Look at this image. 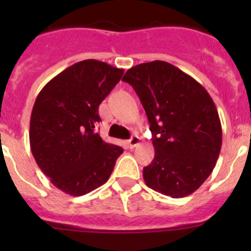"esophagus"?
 <instances>
[{"label":"esophagus","instance_id":"1","mask_svg":"<svg viewBox=\"0 0 251 251\" xmlns=\"http://www.w3.org/2000/svg\"><path fill=\"white\" fill-rule=\"evenodd\" d=\"M139 143H141V138H139L138 136H133L132 138H130L129 141H128V146H129V148L137 147V146H138Z\"/></svg>","mask_w":251,"mask_h":251}]
</instances>
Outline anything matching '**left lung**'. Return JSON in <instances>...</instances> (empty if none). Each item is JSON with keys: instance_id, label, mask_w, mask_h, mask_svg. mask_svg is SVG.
<instances>
[{"instance_id": "8db88e82", "label": "left lung", "mask_w": 251, "mask_h": 251, "mask_svg": "<svg viewBox=\"0 0 251 251\" xmlns=\"http://www.w3.org/2000/svg\"><path fill=\"white\" fill-rule=\"evenodd\" d=\"M122 80L136 90L152 132L154 158L146 185L174 199L192 194L215 168L223 143L214 100L194 77L156 60L133 66Z\"/></svg>"}]
</instances>
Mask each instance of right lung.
Instances as JSON below:
<instances>
[{
    "instance_id": "add662e5",
    "label": "right lung",
    "mask_w": 251,
    "mask_h": 251,
    "mask_svg": "<svg viewBox=\"0 0 251 251\" xmlns=\"http://www.w3.org/2000/svg\"><path fill=\"white\" fill-rule=\"evenodd\" d=\"M123 69L89 59L52 77L35 100L30 147L37 166L65 194L83 196L108 181L123 153L95 132L99 105Z\"/></svg>"
}]
</instances>
